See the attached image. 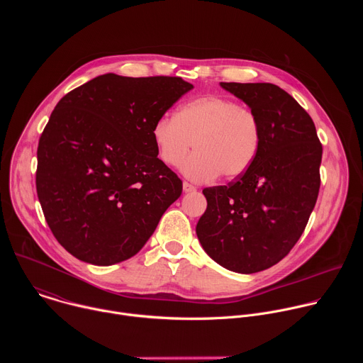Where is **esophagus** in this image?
<instances>
[{"label": "esophagus", "mask_w": 363, "mask_h": 363, "mask_svg": "<svg viewBox=\"0 0 363 363\" xmlns=\"http://www.w3.org/2000/svg\"><path fill=\"white\" fill-rule=\"evenodd\" d=\"M182 186H184V191H185V192H194V191H196V186H194L192 184H189V182H186V181H184Z\"/></svg>", "instance_id": "34e87169"}]
</instances>
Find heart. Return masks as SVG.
Masks as SVG:
<instances>
[{
	"mask_svg": "<svg viewBox=\"0 0 363 363\" xmlns=\"http://www.w3.org/2000/svg\"><path fill=\"white\" fill-rule=\"evenodd\" d=\"M158 155L168 167H178L194 145L197 150L181 169L196 182L218 175L235 179L254 164L263 142L257 113L224 96H201L181 106L177 116L165 115L152 128Z\"/></svg>",
	"mask_w": 363,
	"mask_h": 363,
	"instance_id": "obj_1",
	"label": "heart"
}]
</instances>
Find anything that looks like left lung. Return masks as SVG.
<instances>
[{"instance_id": "8db88e82", "label": "left lung", "mask_w": 363, "mask_h": 363, "mask_svg": "<svg viewBox=\"0 0 363 363\" xmlns=\"http://www.w3.org/2000/svg\"><path fill=\"white\" fill-rule=\"evenodd\" d=\"M260 118L263 142L251 168L203 188L198 240L216 263L242 274L266 270L301 237L320 188L322 143L310 115L272 83H221Z\"/></svg>"}]
</instances>
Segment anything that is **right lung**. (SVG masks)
Instances as JSON below:
<instances>
[{
  "instance_id": "1",
  "label": "right lung",
  "mask_w": 363,
  "mask_h": 363,
  "mask_svg": "<svg viewBox=\"0 0 363 363\" xmlns=\"http://www.w3.org/2000/svg\"><path fill=\"white\" fill-rule=\"evenodd\" d=\"M194 86L181 77L113 73L69 91L37 147L35 188L56 240L76 258L111 266L133 257L182 192L152 128Z\"/></svg>"
}]
</instances>
